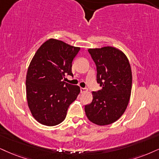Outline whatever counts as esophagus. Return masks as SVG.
Instances as JSON below:
<instances>
[{
  "label": "esophagus",
  "mask_w": 159,
  "mask_h": 159,
  "mask_svg": "<svg viewBox=\"0 0 159 159\" xmlns=\"http://www.w3.org/2000/svg\"><path fill=\"white\" fill-rule=\"evenodd\" d=\"M80 91L81 93H85V92H88V89L85 88H80Z\"/></svg>",
  "instance_id": "34e87169"
}]
</instances>
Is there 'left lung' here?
Segmentation results:
<instances>
[{"label": "left lung", "instance_id": "8db88e82", "mask_svg": "<svg viewBox=\"0 0 159 159\" xmlns=\"http://www.w3.org/2000/svg\"><path fill=\"white\" fill-rule=\"evenodd\" d=\"M97 66V81L102 89L93 91V100L85 106L91 122L107 125L121 116L130 101L132 71L127 56L118 48L105 46L89 48Z\"/></svg>", "mask_w": 159, "mask_h": 159}]
</instances>
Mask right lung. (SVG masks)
Instances as JSON below:
<instances>
[{"instance_id":"add662e5","label":"right lung","mask_w":159,"mask_h":159,"mask_svg":"<svg viewBox=\"0 0 159 159\" xmlns=\"http://www.w3.org/2000/svg\"><path fill=\"white\" fill-rule=\"evenodd\" d=\"M80 50V47L51 38L33 57L26 74V98L33 117L40 124L54 126L61 123L79 95V86L62 80L66 74L73 76L72 61Z\"/></svg>"}]
</instances>
